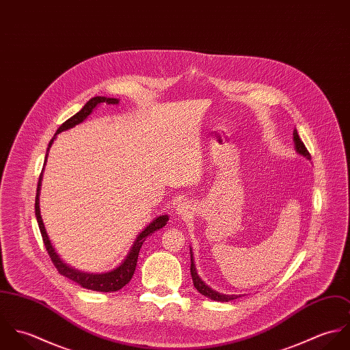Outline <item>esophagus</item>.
Here are the masks:
<instances>
[{"mask_svg": "<svg viewBox=\"0 0 350 350\" xmlns=\"http://www.w3.org/2000/svg\"><path fill=\"white\" fill-rule=\"evenodd\" d=\"M176 211L179 215H187L190 213V206L187 203H179L176 207Z\"/></svg>", "mask_w": 350, "mask_h": 350, "instance_id": "1", "label": "esophagus"}]
</instances>
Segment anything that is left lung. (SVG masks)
Segmentation results:
<instances>
[{
  "label": "left lung",
  "instance_id": "1",
  "mask_svg": "<svg viewBox=\"0 0 350 350\" xmlns=\"http://www.w3.org/2000/svg\"><path fill=\"white\" fill-rule=\"evenodd\" d=\"M294 143H295V150L299 153L300 156L306 157V159H311L308 150L306 148V146L303 144V142L300 140L299 135H298V131L294 129ZM190 254H191V267H190V272H191V278H193V283H194V287L200 291V294L208 299L217 300V301H230V300L237 299L240 298L241 295H225V294H221L218 291H214L211 290L202 279L200 278V275L197 273V268H196V264H194V258H193V252L190 248Z\"/></svg>",
  "mask_w": 350,
  "mask_h": 350
}]
</instances>
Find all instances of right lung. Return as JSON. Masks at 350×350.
<instances>
[{
  "instance_id": "obj_1",
  "label": "right lung",
  "mask_w": 350,
  "mask_h": 350,
  "mask_svg": "<svg viewBox=\"0 0 350 350\" xmlns=\"http://www.w3.org/2000/svg\"><path fill=\"white\" fill-rule=\"evenodd\" d=\"M100 103H109V105H117L118 100L117 98H106V97H94L89 102H86V105L77 113L74 114L71 118H68L67 121H64L59 129L56 131L55 136L51 139L50 144H49V150L56 137V135H59L63 131H67L70 128H74L75 125L81 124L85 118H88V116L94 110V107H97ZM47 150V154H49ZM47 154H46V161H47ZM44 161V165H46ZM42 179H43V172L39 176V183H38V193H36V200H35V214H36V219L39 224V229L43 237V243L46 245V250L50 254L51 260L53 262V265L56 267V269L59 271L60 275L66 276L67 279L78 283L79 286H82L83 288L88 290H93V291H98V293H113V291H118L121 290L124 286H126L136 269V264H137V257H139V252L143 245V243L146 241V239L153 234L156 230L161 229L163 226H165L167 221H168V215H159L157 218H154L150 225H147V228L137 236L136 241L133 243L132 248L129 250L128 256L124 258V261L114 269L105 272V273H88V272H82L78 271L70 265H67L60 257L59 254L55 252V248L51 244L49 234L46 232L42 215H40V204H39V196H40V186H42Z\"/></svg>"
}]
</instances>
